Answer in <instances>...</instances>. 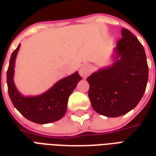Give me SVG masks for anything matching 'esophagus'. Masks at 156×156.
<instances>
[{"label":"esophagus","mask_w":156,"mask_h":156,"mask_svg":"<svg viewBox=\"0 0 156 156\" xmlns=\"http://www.w3.org/2000/svg\"><path fill=\"white\" fill-rule=\"evenodd\" d=\"M91 66L90 65L85 64L83 65L82 66L80 67V75L84 78L86 79V77L89 76L90 74L91 73Z\"/></svg>","instance_id":"34e87169"}]
</instances>
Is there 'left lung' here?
Listing matches in <instances>:
<instances>
[{
	"mask_svg": "<svg viewBox=\"0 0 156 156\" xmlns=\"http://www.w3.org/2000/svg\"><path fill=\"white\" fill-rule=\"evenodd\" d=\"M121 36L114 49V63L87 78L92 107L107 117L123 115L136 107L148 81L149 68L143 45L126 28H122Z\"/></svg>",
	"mask_w": 156,
	"mask_h": 156,
	"instance_id": "8db88e82",
	"label": "left lung"
}]
</instances>
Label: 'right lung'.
I'll return each mask as SVG.
<instances>
[{
  "label": "right lung",
  "mask_w": 156,
  "mask_h": 156,
  "mask_svg": "<svg viewBox=\"0 0 156 156\" xmlns=\"http://www.w3.org/2000/svg\"><path fill=\"white\" fill-rule=\"evenodd\" d=\"M20 45L11 54L6 72L8 94L12 104L27 120L37 124H48L57 121L64 116L68 99L81 80L78 71L57 82L41 95L25 96L15 86V62Z\"/></svg>",
  "instance_id": "right-lung-1"
}]
</instances>
